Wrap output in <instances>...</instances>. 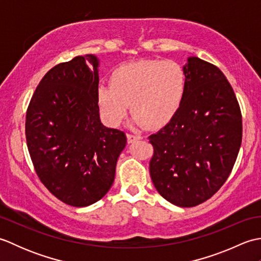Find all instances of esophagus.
<instances>
[{"label": "esophagus", "instance_id": "1", "mask_svg": "<svg viewBox=\"0 0 261 261\" xmlns=\"http://www.w3.org/2000/svg\"><path fill=\"white\" fill-rule=\"evenodd\" d=\"M126 138H127V142L129 143H132V142L141 139L140 136H136V135H126Z\"/></svg>", "mask_w": 261, "mask_h": 261}]
</instances>
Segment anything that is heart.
<instances>
[{
  "label": "heart",
  "instance_id": "1",
  "mask_svg": "<svg viewBox=\"0 0 261 261\" xmlns=\"http://www.w3.org/2000/svg\"><path fill=\"white\" fill-rule=\"evenodd\" d=\"M186 91V74L174 60H138L115 68L110 86L97 90V103L105 121L119 125L127 107L134 126L159 127L174 118Z\"/></svg>",
  "mask_w": 261,
  "mask_h": 261
}]
</instances>
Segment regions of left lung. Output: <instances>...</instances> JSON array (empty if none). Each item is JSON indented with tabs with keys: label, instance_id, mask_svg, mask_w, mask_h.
Returning a JSON list of instances; mask_svg holds the SVG:
<instances>
[{
	"label": "left lung",
	"instance_id": "left-lung-1",
	"mask_svg": "<svg viewBox=\"0 0 261 261\" xmlns=\"http://www.w3.org/2000/svg\"><path fill=\"white\" fill-rule=\"evenodd\" d=\"M186 91L179 110L149 137V170L165 199L192 207L212 197L228 178L242 140L239 103L216 66L191 56L184 65Z\"/></svg>",
	"mask_w": 261,
	"mask_h": 261
}]
</instances>
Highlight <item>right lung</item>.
I'll list each match as a JSON object with an SVG mask.
<instances>
[{"label":"right lung","instance_id":"right-lung-1","mask_svg":"<svg viewBox=\"0 0 261 261\" xmlns=\"http://www.w3.org/2000/svg\"><path fill=\"white\" fill-rule=\"evenodd\" d=\"M98 67L95 55L55 66L27 111V145L36 173L49 192L76 207L109 192L126 145L124 132L99 120Z\"/></svg>","mask_w":261,"mask_h":261}]
</instances>
